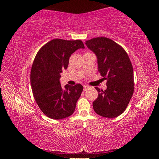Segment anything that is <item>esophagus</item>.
<instances>
[{
  "instance_id": "1",
  "label": "esophagus",
  "mask_w": 159,
  "mask_h": 159,
  "mask_svg": "<svg viewBox=\"0 0 159 159\" xmlns=\"http://www.w3.org/2000/svg\"><path fill=\"white\" fill-rule=\"evenodd\" d=\"M89 88V87L88 86H87V85H84L83 86V89H84V91H86L87 89Z\"/></svg>"
}]
</instances>
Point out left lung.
<instances>
[{"label": "left lung", "instance_id": "1", "mask_svg": "<svg viewBox=\"0 0 159 159\" xmlns=\"http://www.w3.org/2000/svg\"><path fill=\"white\" fill-rule=\"evenodd\" d=\"M88 48L96 54L98 71L107 88L98 92L93 108L99 116L114 118L126 110L134 92L133 68L128 54L112 39L99 37L85 41Z\"/></svg>", "mask_w": 159, "mask_h": 159}]
</instances>
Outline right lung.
I'll return each instance as SVG.
<instances>
[{"instance_id":"1","label":"right lung","mask_w":159,"mask_h":159,"mask_svg":"<svg viewBox=\"0 0 159 159\" xmlns=\"http://www.w3.org/2000/svg\"><path fill=\"white\" fill-rule=\"evenodd\" d=\"M84 48L80 39H54L43 45L35 57L31 70L33 94L43 113L51 119H63L75 110L83 87L78 83L62 89L60 73L67 69L71 55Z\"/></svg>"}]
</instances>
